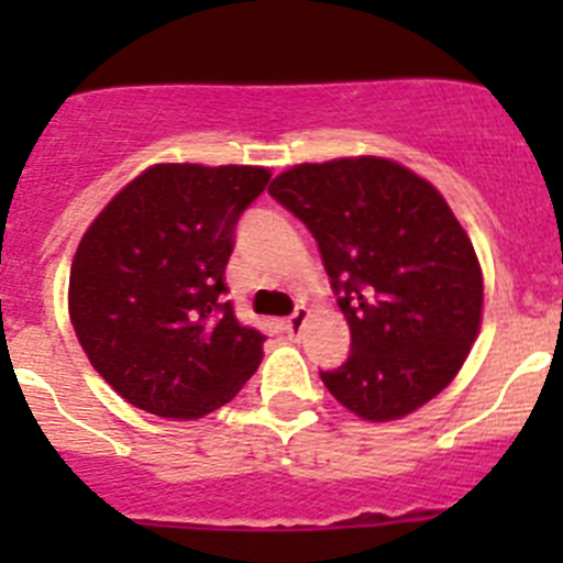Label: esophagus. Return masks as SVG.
Listing matches in <instances>:
<instances>
[{"mask_svg":"<svg viewBox=\"0 0 563 563\" xmlns=\"http://www.w3.org/2000/svg\"><path fill=\"white\" fill-rule=\"evenodd\" d=\"M307 318H310V310H307V307H298V310L292 312V316L285 321L287 335H290V338H301V330H305Z\"/></svg>","mask_w":563,"mask_h":563,"instance_id":"34e87169","label":"esophagus"}]
</instances>
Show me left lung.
I'll return each mask as SVG.
<instances>
[{
	"mask_svg": "<svg viewBox=\"0 0 563 563\" xmlns=\"http://www.w3.org/2000/svg\"><path fill=\"white\" fill-rule=\"evenodd\" d=\"M267 191L316 236L350 324L330 395L372 422L440 395L482 321L479 258L442 194L386 157L301 163Z\"/></svg>",
	"mask_w": 563,
	"mask_h": 563,
	"instance_id": "8db88e82",
	"label": "left lung"
}]
</instances>
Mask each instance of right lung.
Returning <instances> with one entry per match:
<instances>
[{
	"label": "right lung",
	"mask_w": 563,
	"mask_h": 563,
	"mask_svg": "<svg viewBox=\"0 0 563 563\" xmlns=\"http://www.w3.org/2000/svg\"><path fill=\"white\" fill-rule=\"evenodd\" d=\"M262 166L157 163L112 197L69 271V321L98 375L157 417L231 402L265 335L225 301L233 231L265 191Z\"/></svg>",
	"instance_id": "right-lung-1"
}]
</instances>
